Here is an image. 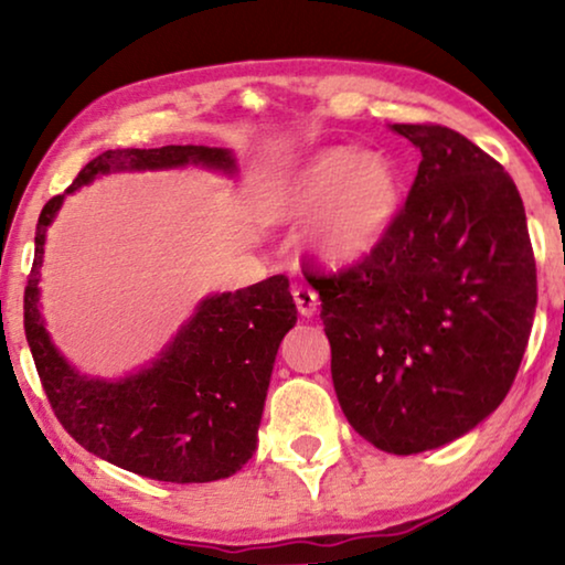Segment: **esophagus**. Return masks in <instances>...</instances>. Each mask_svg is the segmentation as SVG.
Here are the masks:
<instances>
[{
	"mask_svg": "<svg viewBox=\"0 0 565 565\" xmlns=\"http://www.w3.org/2000/svg\"><path fill=\"white\" fill-rule=\"evenodd\" d=\"M292 298H296L300 316L316 313V306H319V292H316L313 288H308V285H303V282H296L292 285Z\"/></svg>",
	"mask_w": 565,
	"mask_h": 565,
	"instance_id": "esophagus-1",
	"label": "esophagus"
}]
</instances>
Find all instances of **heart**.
Here are the masks:
<instances>
[{
	"instance_id": "heart-1",
	"label": "heart",
	"mask_w": 565,
	"mask_h": 565,
	"mask_svg": "<svg viewBox=\"0 0 565 565\" xmlns=\"http://www.w3.org/2000/svg\"><path fill=\"white\" fill-rule=\"evenodd\" d=\"M401 203V180L388 157L375 151L327 149L285 182L282 211L311 215L308 244L321 257L350 262L373 252L388 234Z\"/></svg>"
}]
</instances>
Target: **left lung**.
<instances>
[{
  "label": "left lung",
  "mask_w": 565,
  "mask_h": 565,
  "mask_svg": "<svg viewBox=\"0 0 565 565\" xmlns=\"http://www.w3.org/2000/svg\"><path fill=\"white\" fill-rule=\"evenodd\" d=\"M393 130L422 161L388 234L354 265H306V277L347 422L377 450L414 455L462 437L507 398L537 273L520 190L497 159L435 122Z\"/></svg>",
  "instance_id": "obj_1"
}]
</instances>
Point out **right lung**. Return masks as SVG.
Listing matches in <instances>:
<instances>
[{
  "instance_id": "right-lung-1",
  "label": "right lung",
  "mask_w": 565,
  "mask_h": 565,
  "mask_svg": "<svg viewBox=\"0 0 565 565\" xmlns=\"http://www.w3.org/2000/svg\"><path fill=\"white\" fill-rule=\"evenodd\" d=\"M205 164L234 172L226 149L161 146L99 153L66 192L110 169ZM64 195L43 205L35 259L25 285V337L45 396L68 435L97 458L169 483H207L236 473L257 450L269 375L298 311L288 277L205 298L151 367L126 381L79 375L51 344L38 313V269L53 215Z\"/></svg>"
}]
</instances>
